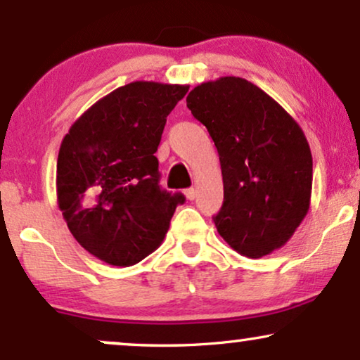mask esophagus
Masks as SVG:
<instances>
[{"mask_svg":"<svg viewBox=\"0 0 360 360\" xmlns=\"http://www.w3.org/2000/svg\"><path fill=\"white\" fill-rule=\"evenodd\" d=\"M185 197H187L188 200H195V197H197V190L187 188V190H185Z\"/></svg>","mask_w":360,"mask_h":360,"instance_id":"34e87169","label":"esophagus"}]
</instances>
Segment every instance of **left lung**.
I'll return each instance as SVG.
<instances>
[{"instance_id": "left-lung-1", "label": "left lung", "mask_w": 360, "mask_h": 360, "mask_svg": "<svg viewBox=\"0 0 360 360\" xmlns=\"http://www.w3.org/2000/svg\"><path fill=\"white\" fill-rule=\"evenodd\" d=\"M187 106L220 157L224 205L214 221L221 238L250 259L285 245L312 193V153L302 128L272 96L238 77L195 86Z\"/></svg>"}]
</instances>
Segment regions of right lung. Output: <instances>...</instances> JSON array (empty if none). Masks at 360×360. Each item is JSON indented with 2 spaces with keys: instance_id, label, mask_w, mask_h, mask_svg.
I'll return each instance as SVG.
<instances>
[{
  "instance_id": "right-lung-1",
  "label": "right lung",
  "mask_w": 360,
  "mask_h": 360,
  "mask_svg": "<svg viewBox=\"0 0 360 360\" xmlns=\"http://www.w3.org/2000/svg\"><path fill=\"white\" fill-rule=\"evenodd\" d=\"M187 91V85L128 83L91 105L61 141L58 207L77 242L101 262L139 264L162 245L184 203V195L160 187L155 152Z\"/></svg>"
}]
</instances>
